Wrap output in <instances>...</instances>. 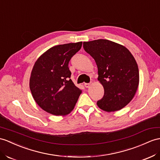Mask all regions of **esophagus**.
Here are the masks:
<instances>
[{
	"label": "esophagus",
	"instance_id": "esophagus-1",
	"mask_svg": "<svg viewBox=\"0 0 160 160\" xmlns=\"http://www.w3.org/2000/svg\"><path fill=\"white\" fill-rule=\"evenodd\" d=\"M90 85H91V83H84V86L86 88H89V86H90Z\"/></svg>",
	"mask_w": 160,
	"mask_h": 160
}]
</instances>
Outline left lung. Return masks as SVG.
Returning a JSON list of instances; mask_svg holds the SVG:
<instances>
[{
  "mask_svg": "<svg viewBox=\"0 0 160 160\" xmlns=\"http://www.w3.org/2000/svg\"><path fill=\"white\" fill-rule=\"evenodd\" d=\"M83 48L94 59L98 80L104 89L97 105L107 112L122 109L138 87L139 71L134 56L126 47L107 39L83 42Z\"/></svg>",
  "mask_w": 160,
  "mask_h": 160,
  "instance_id": "1",
  "label": "left lung"
}]
</instances>
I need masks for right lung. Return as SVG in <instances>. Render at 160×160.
<instances>
[{
	"mask_svg": "<svg viewBox=\"0 0 160 160\" xmlns=\"http://www.w3.org/2000/svg\"><path fill=\"white\" fill-rule=\"evenodd\" d=\"M82 42L58 45L38 58L31 72L30 89L42 109L54 115H66L75 107L81 93L70 79L69 61Z\"/></svg>",
	"mask_w": 160,
	"mask_h": 160,
	"instance_id": "obj_1",
	"label": "right lung"
}]
</instances>
